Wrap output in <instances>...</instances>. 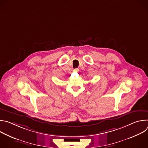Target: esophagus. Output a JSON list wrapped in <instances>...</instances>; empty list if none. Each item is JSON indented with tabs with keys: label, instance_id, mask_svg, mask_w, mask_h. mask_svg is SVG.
Segmentation results:
<instances>
[{
	"label": "esophagus",
	"instance_id": "esophagus-1",
	"mask_svg": "<svg viewBox=\"0 0 148 148\" xmlns=\"http://www.w3.org/2000/svg\"><path fill=\"white\" fill-rule=\"evenodd\" d=\"M74 72H76V73H78V72H79V69H78V68H77V69H74V70H73Z\"/></svg>",
	"mask_w": 148,
	"mask_h": 148
}]
</instances>
